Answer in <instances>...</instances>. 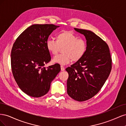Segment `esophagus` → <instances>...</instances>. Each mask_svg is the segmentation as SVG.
<instances>
[{"instance_id": "obj_1", "label": "esophagus", "mask_w": 126, "mask_h": 126, "mask_svg": "<svg viewBox=\"0 0 126 126\" xmlns=\"http://www.w3.org/2000/svg\"><path fill=\"white\" fill-rule=\"evenodd\" d=\"M61 70L62 71H64V69H65V68H64V67L63 66H61Z\"/></svg>"}]
</instances>
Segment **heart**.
<instances>
[{"label":"heart","instance_id":"b5f03b06","mask_svg":"<svg viewBox=\"0 0 126 126\" xmlns=\"http://www.w3.org/2000/svg\"><path fill=\"white\" fill-rule=\"evenodd\" d=\"M87 44L85 40L78 38L72 32L63 30L56 36V40L49 39L46 42L48 51L53 55L58 54L60 48L63 54L55 56L52 62L62 65L69 63L73 60L77 62L84 56L87 50Z\"/></svg>","mask_w":126,"mask_h":126}]
</instances>
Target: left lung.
I'll list each match as a JSON object with an SVG mask.
<instances>
[{
  "label": "left lung",
  "mask_w": 126,
  "mask_h": 126,
  "mask_svg": "<svg viewBox=\"0 0 126 126\" xmlns=\"http://www.w3.org/2000/svg\"><path fill=\"white\" fill-rule=\"evenodd\" d=\"M74 29L84 35L87 47L84 56L66 69L67 91L74 100L83 101L101 89L111 71L112 60L108 45L99 37L90 30Z\"/></svg>",
  "instance_id": "1"
}]
</instances>
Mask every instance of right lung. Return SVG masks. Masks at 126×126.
<instances>
[{"mask_svg": "<svg viewBox=\"0 0 126 126\" xmlns=\"http://www.w3.org/2000/svg\"><path fill=\"white\" fill-rule=\"evenodd\" d=\"M58 27L52 24L32 25L13 45L11 66L14 77L20 89L29 96L38 98L46 94L60 71L58 63L44 67L51 59L46 42L53 30Z\"/></svg>", "mask_w": 126, "mask_h": 126, "instance_id": "add662e5", "label": "right lung"}]
</instances>
